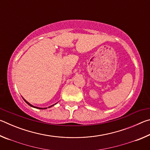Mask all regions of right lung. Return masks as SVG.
<instances>
[{
	"mask_svg": "<svg viewBox=\"0 0 150 150\" xmlns=\"http://www.w3.org/2000/svg\"><path fill=\"white\" fill-rule=\"evenodd\" d=\"M23 99H24V100L25 101V102H26L27 104H28V105H30V106H32V107H34V108H38V109H46L47 108H40V107H37V106H33V105H31V104H30L28 102H27V101L26 100H25L24 99V98H23ZM55 104H57V103H55ZM55 104H54V105H52V106H49V107H48V108H50V107H52V106H54V105H55Z\"/></svg>",
	"mask_w": 150,
	"mask_h": 150,
	"instance_id": "right-lung-1",
	"label": "right lung"
}]
</instances>
